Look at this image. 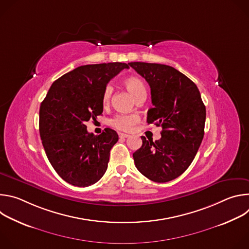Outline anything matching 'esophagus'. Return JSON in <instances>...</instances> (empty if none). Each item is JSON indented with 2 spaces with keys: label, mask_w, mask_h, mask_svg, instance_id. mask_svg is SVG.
<instances>
[{
  "label": "esophagus",
  "mask_w": 249,
  "mask_h": 249,
  "mask_svg": "<svg viewBox=\"0 0 249 249\" xmlns=\"http://www.w3.org/2000/svg\"><path fill=\"white\" fill-rule=\"evenodd\" d=\"M118 135H119V137H120V138H128V137L130 136V135H128V134H125V133H121V132H120Z\"/></svg>",
  "instance_id": "esophagus-1"
}]
</instances>
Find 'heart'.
<instances>
[{"label": "heart", "mask_w": 249, "mask_h": 249, "mask_svg": "<svg viewBox=\"0 0 249 249\" xmlns=\"http://www.w3.org/2000/svg\"><path fill=\"white\" fill-rule=\"evenodd\" d=\"M124 86L134 95V97L136 99L147 95L146 86L139 78L131 77V78L126 79L124 81ZM111 95H112V87L110 85L105 86L103 92H102V103L104 105L109 103ZM139 119L140 118L137 114L119 113V114H116L113 118H111L109 123L112 127H114L118 130L130 131L135 126V124L137 122H139Z\"/></svg>", "instance_id": "heart-1"}]
</instances>
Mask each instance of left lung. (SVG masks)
Segmentation results:
<instances>
[{
	"label": "left lung",
	"mask_w": 249,
	"mask_h": 249,
	"mask_svg": "<svg viewBox=\"0 0 249 249\" xmlns=\"http://www.w3.org/2000/svg\"><path fill=\"white\" fill-rule=\"evenodd\" d=\"M129 66L151 88L154 107L147 122L161 126V138L147 140L133 154L137 169L152 181L162 183L181 175L193 161L204 137L206 107L197 86L173 67L144 62Z\"/></svg>",
	"instance_id": "obj_1"
}]
</instances>
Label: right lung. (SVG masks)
Returning a JSON list of instances; mask_svg holds the SVG:
<instances>
[{
  "instance_id": "right-lung-1",
  "label": "right lung",
  "mask_w": 249,
  "mask_h": 249,
  "mask_svg": "<svg viewBox=\"0 0 249 249\" xmlns=\"http://www.w3.org/2000/svg\"><path fill=\"white\" fill-rule=\"evenodd\" d=\"M128 68L119 62L78 67L56 80L41 102L42 145L51 165L66 182L87 187L107 169L117 133L105 128L100 135H93L85 124L102 113L105 86Z\"/></svg>"
}]
</instances>
